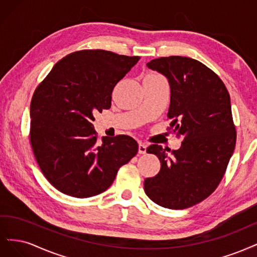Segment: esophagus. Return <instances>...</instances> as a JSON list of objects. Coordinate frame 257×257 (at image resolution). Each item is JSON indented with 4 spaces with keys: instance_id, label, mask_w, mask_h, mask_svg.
I'll return each instance as SVG.
<instances>
[{
    "instance_id": "34e87169",
    "label": "esophagus",
    "mask_w": 257,
    "mask_h": 257,
    "mask_svg": "<svg viewBox=\"0 0 257 257\" xmlns=\"http://www.w3.org/2000/svg\"><path fill=\"white\" fill-rule=\"evenodd\" d=\"M146 150H147V146L146 144L140 142L139 143V154H145L146 153Z\"/></svg>"
}]
</instances>
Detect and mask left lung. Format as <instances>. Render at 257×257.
<instances>
[{
    "label": "left lung",
    "mask_w": 257,
    "mask_h": 257,
    "mask_svg": "<svg viewBox=\"0 0 257 257\" xmlns=\"http://www.w3.org/2000/svg\"><path fill=\"white\" fill-rule=\"evenodd\" d=\"M147 67L168 79L170 126L184 141L176 151L157 144L147 148L158 157L161 169L145 179L144 190L156 204L185 209L216 190L234 153L236 131L229 94L216 73L190 57H160Z\"/></svg>",
    "instance_id": "left-lung-1"
}]
</instances>
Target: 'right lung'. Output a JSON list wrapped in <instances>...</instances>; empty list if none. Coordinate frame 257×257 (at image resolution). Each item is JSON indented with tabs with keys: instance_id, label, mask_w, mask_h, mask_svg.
<instances>
[{
	"instance_id": "1",
	"label": "right lung",
	"mask_w": 257,
	"mask_h": 257,
	"mask_svg": "<svg viewBox=\"0 0 257 257\" xmlns=\"http://www.w3.org/2000/svg\"><path fill=\"white\" fill-rule=\"evenodd\" d=\"M139 56L82 50L63 57L31 101V144L45 177L64 194L84 198L101 193L118 169L137 155L129 136L97 142L94 113L111 107L112 92Z\"/></svg>"
}]
</instances>
